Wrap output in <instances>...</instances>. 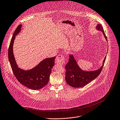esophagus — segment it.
<instances>
[{
    "mask_svg": "<svg viewBox=\"0 0 120 120\" xmlns=\"http://www.w3.org/2000/svg\"><path fill=\"white\" fill-rule=\"evenodd\" d=\"M65 60L66 59L64 56L61 54H59L57 56L55 59V62L56 63H59L63 65L65 63Z\"/></svg>",
    "mask_w": 120,
    "mask_h": 120,
    "instance_id": "34e87169",
    "label": "esophagus"
}]
</instances>
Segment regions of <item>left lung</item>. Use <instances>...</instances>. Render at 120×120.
I'll use <instances>...</instances> for the list:
<instances>
[{
  "label": "left lung",
  "mask_w": 120,
  "mask_h": 120,
  "mask_svg": "<svg viewBox=\"0 0 120 120\" xmlns=\"http://www.w3.org/2000/svg\"><path fill=\"white\" fill-rule=\"evenodd\" d=\"M97 30L103 32L105 39H107L104 32L103 27L101 24H98ZM105 57L102 67L98 69L93 71H84L82 70L78 66L72 55H69V61L65 66L66 76L65 79L67 83L75 88H79L85 86L98 76L102 71L105 62Z\"/></svg>",
  "instance_id": "left-lung-1"
}]
</instances>
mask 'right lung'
<instances>
[{
    "instance_id": "right-lung-1",
    "label": "right lung",
    "mask_w": 120,
    "mask_h": 120,
    "mask_svg": "<svg viewBox=\"0 0 120 120\" xmlns=\"http://www.w3.org/2000/svg\"><path fill=\"white\" fill-rule=\"evenodd\" d=\"M21 27V25L17 27L10 43L8 52L9 62L15 76L22 84L30 89L39 90L48 83L55 56L45 59L36 67L29 70L25 71L18 68L14 57L13 46L15 36L20 31Z\"/></svg>"
}]
</instances>
